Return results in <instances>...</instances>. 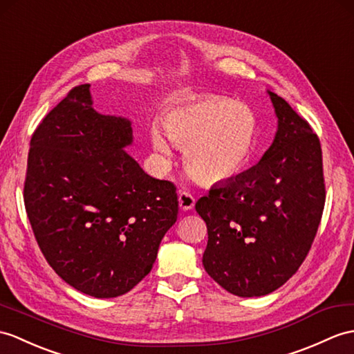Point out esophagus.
Instances as JSON below:
<instances>
[{"instance_id": "1", "label": "esophagus", "mask_w": 354, "mask_h": 354, "mask_svg": "<svg viewBox=\"0 0 354 354\" xmlns=\"http://www.w3.org/2000/svg\"><path fill=\"white\" fill-rule=\"evenodd\" d=\"M178 202H179V208L183 211H190L193 209L194 203H196V199L187 192H179L178 193Z\"/></svg>"}]
</instances>
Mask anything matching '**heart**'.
<instances>
[{"mask_svg": "<svg viewBox=\"0 0 354 354\" xmlns=\"http://www.w3.org/2000/svg\"><path fill=\"white\" fill-rule=\"evenodd\" d=\"M153 123L149 142L162 162L174 157L170 141L185 147V162L205 183L236 176L252 158L258 118L249 105L223 96H202L171 109Z\"/></svg>", "mask_w": 354, "mask_h": 354, "instance_id": "heart-1", "label": "heart"}]
</instances>
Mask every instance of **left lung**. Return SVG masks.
<instances>
[{"label": "left lung", "instance_id": "1", "mask_svg": "<svg viewBox=\"0 0 354 354\" xmlns=\"http://www.w3.org/2000/svg\"><path fill=\"white\" fill-rule=\"evenodd\" d=\"M267 93L277 118L273 143L257 166L196 202L208 229L203 267L238 297L273 292L299 270L326 201L318 137L283 97Z\"/></svg>", "mask_w": 354, "mask_h": 354}]
</instances>
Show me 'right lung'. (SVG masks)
Instances as JSON below:
<instances>
[{"mask_svg":"<svg viewBox=\"0 0 354 354\" xmlns=\"http://www.w3.org/2000/svg\"><path fill=\"white\" fill-rule=\"evenodd\" d=\"M133 138L131 120L97 113L83 84L30 142L24 202L39 248L66 283L96 299L133 290L178 218L175 185L125 152Z\"/></svg>","mask_w":354,"mask_h":354,"instance_id":"right-lung-1","label":"right lung"}]
</instances>
